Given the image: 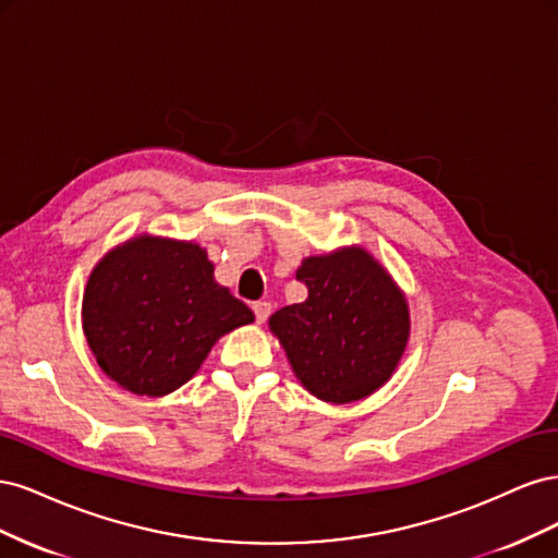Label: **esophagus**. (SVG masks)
<instances>
[{"instance_id": "obj_1", "label": "esophagus", "mask_w": 558, "mask_h": 558, "mask_svg": "<svg viewBox=\"0 0 558 558\" xmlns=\"http://www.w3.org/2000/svg\"><path fill=\"white\" fill-rule=\"evenodd\" d=\"M251 310H253V314H256V320H258V324H265L267 316H269V312H272V307H269V302H265V300H260V302H253Z\"/></svg>"}]
</instances>
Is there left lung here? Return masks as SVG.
I'll return each mask as SVG.
<instances>
[{
  "label": "left lung",
  "mask_w": 558,
  "mask_h": 558,
  "mask_svg": "<svg viewBox=\"0 0 558 558\" xmlns=\"http://www.w3.org/2000/svg\"><path fill=\"white\" fill-rule=\"evenodd\" d=\"M295 279L307 300L269 316L295 377L312 396L344 404L375 393L410 340L408 300L361 246L310 256Z\"/></svg>",
  "instance_id": "1"
}]
</instances>
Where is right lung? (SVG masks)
I'll list each match as a JSON object with an SVG mask.
<instances>
[{"instance_id": "add662e5", "label": "right lung", "mask_w": 558, "mask_h": 558, "mask_svg": "<svg viewBox=\"0 0 558 558\" xmlns=\"http://www.w3.org/2000/svg\"><path fill=\"white\" fill-rule=\"evenodd\" d=\"M81 316L99 367L148 398L177 391L218 337L253 320L244 302L216 283L205 248L150 234L95 265Z\"/></svg>"}]
</instances>
